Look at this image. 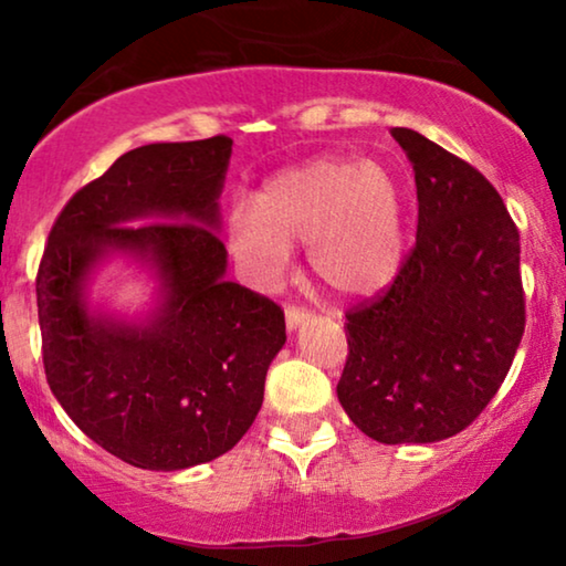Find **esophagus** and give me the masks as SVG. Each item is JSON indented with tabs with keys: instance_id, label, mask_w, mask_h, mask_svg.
I'll return each instance as SVG.
<instances>
[{
	"instance_id": "1",
	"label": "esophagus",
	"mask_w": 566,
	"mask_h": 566,
	"mask_svg": "<svg viewBox=\"0 0 566 566\" xmlns=\"http://www.w3.org/2000/svg\"><path fill=\"white\" fill-rule=\"evenodd\" d=\"M308 312H304V308H296V306H289L285 308V327L289 329H298L301 324L308 322Z\"/></svg>"
}]
</instances>
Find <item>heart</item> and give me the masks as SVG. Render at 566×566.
Listing matches in <instances>:
<instances>
[{"label": "heart", "mask_w": 566, "mask_h": 566, "mask_svg": "<svg viewBox=\"0 0 566 566\" xmlns=\"http://www.w3.org/2000/svg\"><path fill=\"white\" fill-rule=\"evenodd\" d=\"M405 196L381 165L316 159L273 177L258 206L229 213V247L254 283L275 285L291 247H308L314 275L337 296L384 291L401 268Z\"/></svg>", "instance_id": "1"}]
</instances>
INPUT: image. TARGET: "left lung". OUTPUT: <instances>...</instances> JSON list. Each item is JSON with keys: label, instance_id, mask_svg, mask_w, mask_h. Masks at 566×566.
Wrapping results in <instances>:
<instances>
[{"label": "left lung", "instance_id": "1", "mask_svg": "<svg viewBox=\"0 0 566 566\" xmlns=\"http://www.w3.org/2000/svg\"><path fill=\"white\" fill-rule=\"evenodd\" d=\"M412 161L417 244L391 289L347 312L337 399L378 443H436L490 405L521 345V234L500 192L412 128H391Z\"/></svg>", "mask_w": 566, "mask_h": 566}]
</instances>
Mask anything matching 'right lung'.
<instances>
[{"mask_svg":"<svg viewBox=\"0 0 566 566\" xmlns=\"http://www.w3.org/2000/svg\"><path fill=\"white\" fill-rule=\"evenodd\" d=\"M231 138L149 144L84 185L38 268V322L53 397L84 436L136 469L180 471L231 451L262 407L285 345L273 301L227 281L221 190ZM155 281L128 317L91 301L107 261Z\"/></svg>","mask_w":566,"mask_h":566,"instance_id":"obj_1","label":"right lung"}]
</instances>
